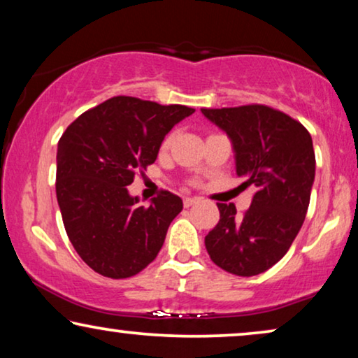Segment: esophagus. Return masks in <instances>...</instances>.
Wrapping results in <instances>:
<instances>
[{"instance_id":"obj_1","label":"esophagus","mask_w":358,"mask_h":358,"mask_svg":"<svg viewBox=\"0 0 358 358\" xmlns=\"http://www.w3.org/2000/svg\"><path fill=\"white\" fill-rule=\"evenodd\" d=\"M197 197H185L184 199V207H190V205H194L195 202H197Z\"/></svg>"}]
</instances>
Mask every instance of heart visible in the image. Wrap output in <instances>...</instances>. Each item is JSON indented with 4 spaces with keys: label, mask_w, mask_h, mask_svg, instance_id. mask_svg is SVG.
Instances as JSON below:
<instances>
[{
    "label": "heart",
    "mask_w": 358,
    "mask_h": 358,
    "mask_svg": "<svg viewBox=\"0 0 358 358\" xmlns=\"http://www.w3.org/2000/svg\"><path fill=\"white\" fill-rule=\"evenodd\" d=\"M174 138H176V130H173V131H169L168 135L164 136L163 138V141H161V150H168L171 145H173V141H174Z\"/></svg>",
    "instance_id": "heart-1"
}]
</instances>
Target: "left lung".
<instances>
[{"label":"left lung","mask_w":358,"mask_h":358,"mask_svg":"<svg viewBox=\"0 0 358 358\" xmlns=\"http://www.w3.org/2000/svg\"><path fill=\"white\" fill-rule=\"evenodd\" d=\"M227 131L236 153L241 189L254 187L241 215L233 203H217L220 222L205 236L212 261L239 277L266 272L290 249L303 222L315 180L310 131L285 112L264 104L202 109Z\"/></svg>","instance_id":"1"}]
</instances>
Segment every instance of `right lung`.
Returning a JSON list of instances; mask_svg holds the SVG:
<instances>
[{
    "mask_svg": "<svg viewBox=\"0 0 358 358\" xmlns=\"http://www.w3.org/2000/svg\"><path fill=\"white\" fill-rule=\"evenodd\" d=\"M194 112L187 106L115 96L83 112L63 131L57 200L73 248L94 272L129 278L158 256L182 200L161 190L143 207L127 185L155 163L166 134Z\"/></svg>",
    "mask_w": 358,
    "mask_h": 358,
    "instance_id": "add662e5",
    "label": "right lung"
}]
</instances>
